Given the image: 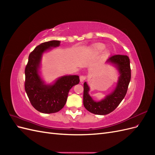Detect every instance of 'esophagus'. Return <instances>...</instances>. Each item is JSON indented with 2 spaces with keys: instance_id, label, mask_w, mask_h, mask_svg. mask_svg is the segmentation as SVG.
I'll return each instance as SVG.
<instances>
[{
  "instance_id": "34e87169",
  "label": "esophagus",
  "mask_w": 155,
  "mask_h": 155,
  "mask_svg": "<svg viewBox=\"0 0 155 155\" xmlns=\"http://www.w3.org/2000/svg\"><path fill=\"white\" fill-rule=\"evenodd\" d=\"M87 79V77L85 76H80V81L81 83H83L84 81L85 80V79Z\"/></svg>"
}]
</instances>
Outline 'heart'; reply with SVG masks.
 <instances>
[{
    "instance_id": "obj_1",
    "label": "heart",
    "mask_w": 155,
    "mask_h": 155,
    "mask_svg": "<svg viewBox=\"0 0 155 155\" xmlns=\"http://www.w3.org/2000/svg\"><path fill=\"white\" fill-rule=\"evenodd\" d=\"M105 49V46L102 44H97L92 47V51L95 54L101 53Z\"/></svg>"
}]
</instances>
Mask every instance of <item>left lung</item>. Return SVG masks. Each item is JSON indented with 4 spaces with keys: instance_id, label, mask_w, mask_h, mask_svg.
<instances>
[{
    "instance_id": "8db88e82",
    "label": "left lung",
    "mask_w": 155,
    "mask_h": 155,
    "mask_svg": "<svg viewBox=\"0 0 155 155\" xmlns=\"http://www.w3.org/2000/svg\"><path fill=\"white\" fill-rule=\"evenodd\" d=\"M106 63L114 67L119 75L113 91L100 101H95L89 94L90 87L87 83L83 85V105L88 111L97 115L109 114L119 105L126 95L130 81V60L127 55H113Z\"/></svg>"
}]
</instances>
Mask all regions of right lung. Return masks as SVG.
I'll return each mask as SVG.
<instances>
[{"instance_id": "1", "label": "right lung", "mask_w": 155, "mask_h": 155, "mask_svg": "<svg viewBox=\"0 0 155 155\" xmlns=\"http://www.w3.org/2000/svg\"><path fill=\"white\" fill-rule=\"evenodd\" d=\"M59 41L41 43L30 53L25 68V91L32 106L42 113H55L66 104L69 91L79 83L76 75L59 77L51 83H46L42 78L40 69L43 54L52 48L58 47Z\"/></svg>"}]
</instances>
